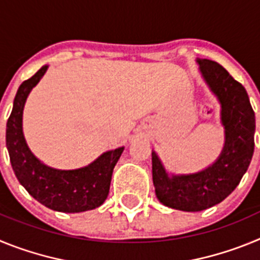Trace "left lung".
Listing matches in <instances>:
<instances>
[{
  "label": "left lung",
  "instance_id": "8db88e82",
  "mask_svg": "<svg viewBox=\"0 0 260 260\" xmlns=\"http://www.w3.org/2000/svg\"><path fill=\"white\" fill-rule=\"evenodd\" d=\"M202 78L220 103L225 142L219 157L203 171L169 173L152 151V180L160 203L173 210L198 212L224 201L246 173L254 153L255 114L246 89L217 62L198 58Z\"/></svg>",
  "mask_w": 260,
  "mask_h": 260
}]
</instances>
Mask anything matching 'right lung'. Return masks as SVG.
Segmentation results:
<instances>
[{"label":"right lung","instance_id":"add662e5","mask_svg":"<svg viewBox=\"0 0 260 260\" xmlns=\"http://www.w3.org/2000/svg\"><path fill=\"white\" fill-rule=\"evenodd\" d=\"M47 70L48 65L43 66L34 77L24 80L14 99L6 125V147L11 167L20 185L45 207L66 213L93 210L107 199L112 173L125 147L107 151L91 164L69 171L48 167L39 160L23 135V109L31 89Z\"/></svg>","mask_w":260,"mask_h":260}]
</instances>
